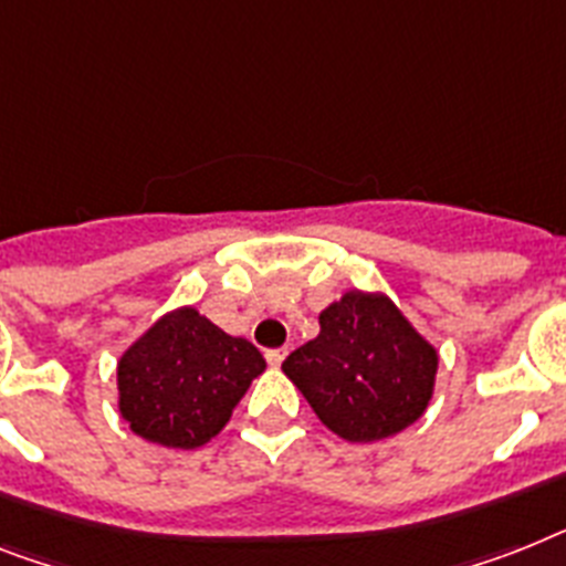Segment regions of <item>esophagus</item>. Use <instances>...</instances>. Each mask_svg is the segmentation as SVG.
<instances>
[{
    "label": "esophagus",
    "mask_w": 566,
    "mask_h": 566,
    "mask_svg": "<svg viewBox=\"0 0 566 566\" xmlns=\"http://www.w3.org/2000/svg\"><path fill=\"white\" fill-rule=\"evenodd\" d=\"M286 358V347H277V349H265V361L272 364V367H280Z\"/></svg>",
    "instance_id": "obj_1"
}]
</instances>
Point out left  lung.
<instances>
[{"instance_id": "1", "label": "left lung", "mask_w": 566, "mask_h": 566, "mask_svg": "<svg viewBox=\"0 0 566 566\" xmlns=\"http://www.w3.org/2000/svg\"><path fill=\"white\" fill-rule=\"evenodd\" d=\"M283 373L329 431L376 442L424 413L437 349L385 294L349 292L321 312V335L294 349Z\"/></svg>"}]
</instances>
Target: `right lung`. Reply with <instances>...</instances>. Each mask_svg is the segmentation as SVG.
<instances>
[{"label": "right lung", "mask_w": 566, "mask_h": 566, "mask_svg": "<svg viewBox=\"0 0 566 566\" xmlns=\"http://www.w3.org/2000/svg\"><path fill=\"white\" fill-rule=\"evenodd\" d=\"M265 358L196 310H176L126 349L118 364L120 417L138 437L199 448L217 437Z\"/></svg>", "instance_id": "obj_1"}]
</instances>
